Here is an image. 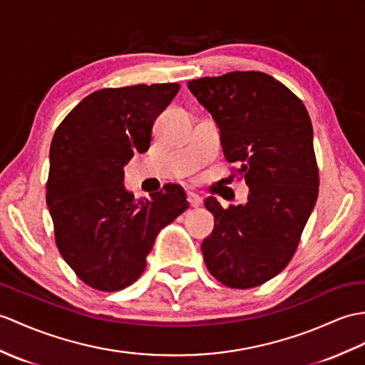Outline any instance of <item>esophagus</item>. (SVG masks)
Returning <instances> with one entry per match:
<instances>
[{
	"instance_id": "esophagus-1",
	"label": "esophagus",
	"mask_w": 365,
	"mask_h": 365,
	"mask_svg": "<svg viewBox=\"0 0 365 365\" xmlns=\"http://www.w3.org/2000/svg\"><path fill=\"white\" fill-rule=\"evenodd\" d=\"M186 196H188V202H190V205L191 207H194V208H197L200 203H202V197L200 196H197L196 192H191V191H188V194H186Z\"/></svg>"
}]
</instances>
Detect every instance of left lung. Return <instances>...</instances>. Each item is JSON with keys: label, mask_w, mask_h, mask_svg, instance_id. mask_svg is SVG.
Wrapping results in <instances>:
<instances>
[{"label": "left lung", "mask_w": 365, "mask_h": 365, "mask_svg": "<svg viewBox=\"0 0 365 365\" xmlns=\"http://www.w3.org/2000/svg\"><path fill=\"white\" fill-rule=\"evenodd\" d=\"M188 88L219 125L225 160L238 165L230 177L249 186L245 205L205 199L215 228L202 242L203 259L217 282L250 289L287 266L316 205L311 118L289 88L261 71L200 78Z\"/></svg>", "instance_id": "1"}]
</instances>
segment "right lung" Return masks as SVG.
Instances as JSON below:
<instances>
[{"label":"right lung","instance_id":"1","mask_svg":"<svg viewBox=\"0 0 365 365\" xmlns=\"http://www.w3.org/2000/svg\"><path fill=\"white\" fill-rule=\"evenodd\" d=\"M179 88L174 82L98 90L51 141L46 203L56 244L93 289L115 292L137 282L158 232L188 208L180 185L140 200L123 185L124 165L149 149L152 125Z\"/></svg>","mask_w":365,"mask_h":365}]
</instances>
